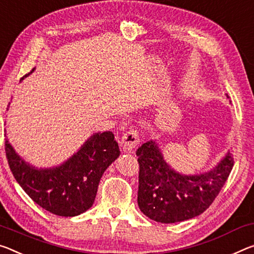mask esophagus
I'll return each instance as SVG.
<instances>
[{"label": "esophagus", "instance_id": "1", "mask_svg": "<svg viewBox=\"0 0 254 254\" xmlns=\"http://www.w3.org/2000/svg\"><path fill=\"white\" fill-rule=\"evenodd\" d=\"M140 142L139 133L134 128H130L122 135V148L124 151H131Z\"/></svg>", "mask_w": 254, "mask_h": 254}]
</instances>
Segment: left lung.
Wrapping results in <instances>:
<instances>
[{"label":"left lung","instance_id":"1","mask_svg":"<svg viewBox=\"0 0 254 254\" xmlns=\"http://www.w3.org/2000/svg\"><path fill=\"white\" fill-rule=\"evenodd\" d=\"M135 154L139 163L138 206L149 218L163 224L202 214L219 194L234 165L232 154L227 152L211 171L183 175L165 162L152 140L138 148Z\"/></svg>","mask_w":254,"mask_h":254}]
</instances>
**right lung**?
<instances>
[{"instance_id":"1","label":"right lung","mask_w":254,"mask_h":254,"mask_svg":"<svg viewBox=\"0 0 254 254\" xmlns=\"http://www.w3.org/2000/svg\"><path fill=\"white\" fill-rule=\"evenodd\" d=\"M5 155L14 179L33 201L54 215L73 217L92 206L99 181L120 149L113 132L106 131L91 135L76 154L53 168L38 170L26 163L7 139Z\"/></svg>"}]
</instances>
